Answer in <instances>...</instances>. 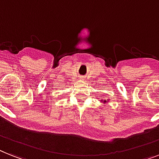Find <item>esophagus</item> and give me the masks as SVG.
I'll list each match as a JSON object with an SVG mask.
<instances>
[{
  "mask_svg": "<svg viewBox=\"0 0 159 159\" xmlns=\"http://www.w3.org/2000/svg\"><path fill=\"white\" fill-rule=\"evenodd\" d=\"M84 80V77H83V76H81L80 77V80Z\"/></svg>",
  "mask_w": 159,
  "mask_h": 159,
  "instance_id": "1",
  "label": "esophagus"
}]
</instances>
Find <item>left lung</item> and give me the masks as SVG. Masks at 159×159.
Returning <instances> with one entry per match:
<instances>
[{"label":"left lung","instance_id":"obj_1","mask_svg":"<svg viewBox=\"0 0 159 159\" xmlns=\"http://www.w3.org/2000/svg\"><path fill=\"white\" fill-rule=\"evenodd\" d=\"M102 103H106V102H108V100H106V99H104V100H102Z\"/></svg>","mask_w":159,"mask_h":159}]
</instances>
